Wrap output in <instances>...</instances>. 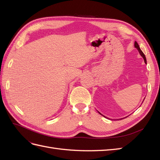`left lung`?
Wrapping results in <instances>:
<instances>
[{"label":"left lung","instance_id":"left-lung-1","mask_svg":"<svg viewBox=\"0 0 160 160\" xmlns=\"http://www.w3.org/2000/svg\"><path fill=\"white\" fill-rule=\"evenodd\" d=\"M135 48H137L138 49V52H140V55L142 56V57H143V58H144V62H145V63L146 64H147V59H146V57H145V55H144V53L143 52H142V50L140 49V47H139V45H138V42H136V41H135ZM100 115H102L100 113H99ZM103 116H104V115H103ZM104 117H105V116H104Z\"/></svg>","mask_w":160,"mask_h":160}]
</instances>
